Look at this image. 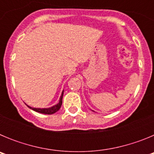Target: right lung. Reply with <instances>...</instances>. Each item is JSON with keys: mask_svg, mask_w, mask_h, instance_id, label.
Masks as SVG:
<instances>
[{"mask_svg": "<svg viewBox=\"0 0 154 154\" xmlns=\"http://www.w3.org/2000/svg\"><path fill=\"white\" fill-rule=\"evenodd\" d=\"M63 92L64 90L62 91V93L60 96V99H59V102H58V104L55 105V106H53L50 107V108H44V109H41V108H32V107L29 106L30 109H31L32 110L35 111V112H40V113H43V114H48V115H51V114L55 113L57 111L59 110V109L61 108V106L62 104V97H63Z\"/></svg>", "mask_w": 154, "mask_h": 154, "instance_id": "obj_1", "label": "right lung"}]
</instances>
